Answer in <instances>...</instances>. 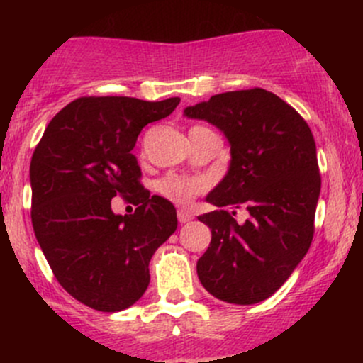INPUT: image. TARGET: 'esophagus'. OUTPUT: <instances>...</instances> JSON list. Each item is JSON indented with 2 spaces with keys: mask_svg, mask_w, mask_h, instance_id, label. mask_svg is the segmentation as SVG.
I'll list each match as a JSON object with an SVG mask.
<instances>
[{
  "mask_svg": "<svg viewBox=\"0 0 363 363\" xmlns=\"http://www.w3.org/2000/svg\"><path fill=\"white\" fill-rule=\"evenodd\" d=\"M177 219H179V223H188V221H191V219H193V214L189 211H184V208H181V211L177 212Z\"/></svg>",
  "mask_w": 363,
  "mask_h": 363,
  "instance_id": "esophagus-1",
  "label": "esophagus"
}]
</instances>
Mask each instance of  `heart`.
<instances>
[{
	"mask_svg": "<svg viewBox=\"0 0 363 363\" xmlns=\"http://www.w3.org/2000/svg\"><path fill=\"white\" fill-rule=\"evenodd\" d=\"M205 188L203 181L191 177H181V175H170L160 182L158 189L163 196L175 203L186 205L191 202L199 193H202Z\"/></svg>",
	"mask_w": 363,
	"mask_h": 363,
	"instance_id": "b5f03b06",
	"label": "heart"
}]
</instances>
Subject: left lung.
Listing matches in <instances>:
<instances>
[{"instance_id": "1", "label": "left lung", "mask_w": 363, "mask_h": 363, "mask_svg": "<svg viewBox=\"0 0 363 363\" xmlns=\"http://www.w3.org/2000/svg\"><path fill=\"white\" fill-rule=\"evenodd\" d=\"M184 116L218 128L232 156L205 196L218 208L199 216L212 233L196 262L200 283L223 302H262L286 283L313 242L321 189L313 133L294 107L259 87L214 94ZM226 204H244L250 218L239 225Z\"/></svg>"}]
</instances>
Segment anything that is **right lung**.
Masks as SVG:
<instances>
[{
	"label": "right lung",
	"instance_id": "add662e5",
	"mask_svg": "<svg viewBox=\"0 0 363 363\" xmlns=\"http://www.w3.org/2000/svg\"><path fill=\"white\" fill-rule=\"evenodd\" d=\"M181 98H79L52 117L29 167L36 240L61 286L101 313L133 306L149 286V262L177 228L167 199L138 182L131 149L142 128L170 116ZM119 192L135 215L111 212Z\"/></svg>",
	"mask_w": 363,
	"mask_h": 363
}]
</instances>
